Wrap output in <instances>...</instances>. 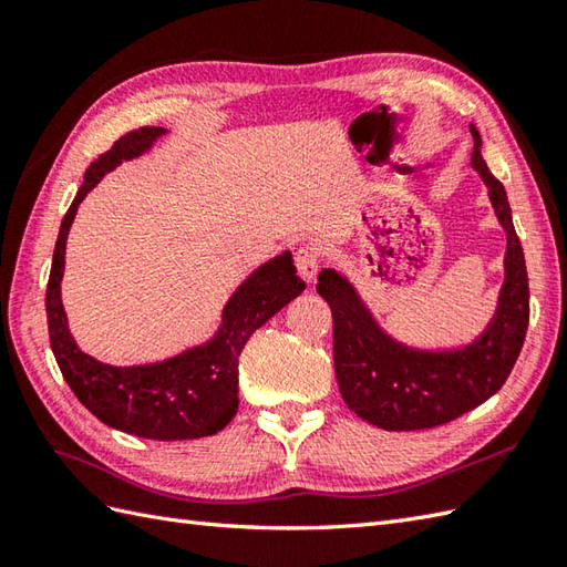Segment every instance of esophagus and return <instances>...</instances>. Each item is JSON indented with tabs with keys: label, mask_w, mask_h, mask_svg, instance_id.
Wrapping results in <instances>:
<instances>
[{
	"label": "esophagus",
	"mask_w": 567,
	"mask_h": 567,
	"mask_svg": "<svg viewBox=\"0 0 567 567\" xmlns=\"http://www.w3.org/2000/svg\"><path fill=\"white\" fill-rule=\"evenodd\" d=\"M321 260H323V250H321L319 244H305V246H299L297 256H295L297 270H299V275L305 277L307 282H311V280H315V277H317Z\"/></svg>",
	"instance_id": "esophagus-1"
}]
</instances>
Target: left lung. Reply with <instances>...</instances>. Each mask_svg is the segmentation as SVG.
I'll return each mask as SVG.
<instances>
[{
	"label": "left lung",
	"instance_id": "obj_1",
	"mask_svg": "<svg viewBox=\"0 0 567 567\" xmlns=\"http://www.w3.org/2000/svg\"><path fill=\"white\" fill-rule=\"evenodd\" d=\"M473 167L489 187L492 207L507 231V280L499 309L483 339L455 353H419L388 339L353 287L339 272L321 270L317 292L333 315V363L343 402L388 431L433 429L463 416L495 394L522 353L528 329V275L514 231L507 192L480 155L475 128Z\"/></svg>",
	"mask_w": 567,
	"mask_h": 567
}]
</instances>
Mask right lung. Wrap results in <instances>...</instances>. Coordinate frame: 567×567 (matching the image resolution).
Instances as JSON below:
<instances>
[{"label":"right lung","instance_id":"right-lung-1","mask_svg":"<svg viewBox=\"0 0 567 567\" xmlns=\"http://www.w3.org/2000/svg\"><path fill=\"white\" fill-rule=\"evenodd\" d=\"M163 134L161 126H143L124 134L94 161L84 183L60 224L51 277L45 290L48 336L70 390L106 426L153 441L202 439L221 431L238 409V355L252 331L302 295L305 280L292 256L265 262L238 287L224 309V323L214 341L155 365L112 368L84 355L72 341L60 302V280L65 268V240L80 202L114 167L136 158Z\"/></svg>","mask_w":567,"mask_h":567}]
</instances>
